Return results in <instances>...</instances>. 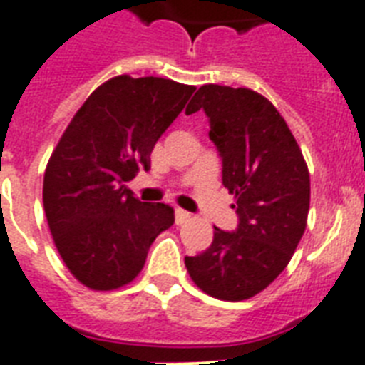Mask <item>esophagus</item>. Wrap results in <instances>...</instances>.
<instances>
[{"label": "esophagus", "instance_id": "34e87169", "mask_svg": "<svg viewBox=\"0 0 365 365\" xmlns=\"http://www.w3.org/2000/svg\"><path fill=\"white\" fill-rule=\"evenodd\" d=\"M191 220V214L185 210H182V208H176V225H183L185 222H189Z\"/></svg>", "mask_w": 365, "mask_h": 365}]
</instances>
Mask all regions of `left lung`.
Segmentation results:
<instances>
[{"instance_id":"8db88e82","label":"left lung","mask_w":365,"mask_h":365,"mask_svg":"<svg viewBox=\"0 0 365 365\" xmlns=\"http://www.w3.org/2000/svg\"><path fill=\"white\" fill-rule=\"evenodd\" d=\"M199 110L210 119L208 136L222 155L223 185L237 199L239 227H214L210 246L185 257V267L205 294L250 299L286 269L305 233L309 168L284 117L259 93L205 85L185 113Z\"/></svg>"}]
</instances>
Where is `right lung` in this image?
<instances>
[{"label":"right lung","mask_w":365,"mask_h":365,"mask_svg":"<svg viewBox=\"0 0 365 365\" xmlns=\"http://www.w3.org/2000/svg\"><path fill=\"white\" fill-rule=\"evenodd\" d=\"M195 87L163 77L117 76L79 108L45 168L43 206L54 246L73 277L110 292L132 282L149 246L174 223L165 202L126 189Z\"/></svg>","instance_id":"add662e5"}]
</instances>
